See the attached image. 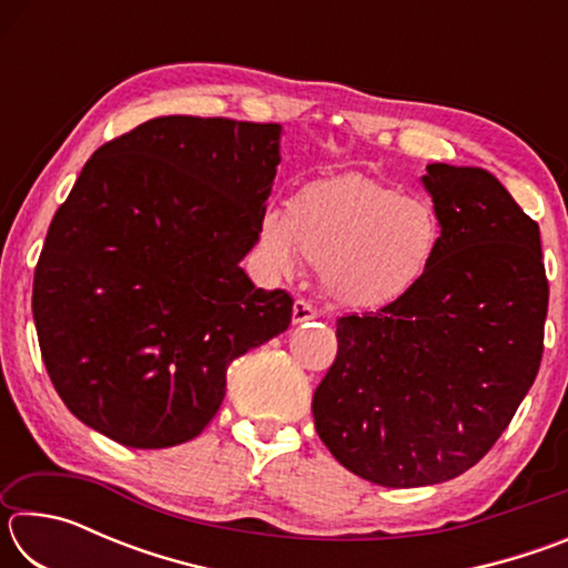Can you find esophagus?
Segmentation results:
<instances>
[{
	"mask_svg": "<svg viewBox=\"0 0 568 568\" xmlns=\"http://www.w3.org/2000/svg\"><path fill=\"white\" fill-rule=\"evenodd\" d=\"M318 318V311H315L313 303H307L305 297H297L293 305V323H305Z\"/></svg>",
	"mask_w": 568,
	"mask_h": 568,
	"instance_id": "esophagus-1",
	"label": "esophagus"
}]
</instances>
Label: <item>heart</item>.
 <instances>
[{
    "label": "heart",
    "mask_w": 568,
    "mask_h": 568,
    "mask_svg": "<svg viewBox=\"0 0 568 568\" xmlns=\"http://www.w3.org/2000/svg\"><path fill=\"white\" fill-rule=\"evenodd\" d=\"M444 223L428 197L365 175L307 182L285 217L267 213L257 250L275 273L291 275L297 255L318 267L325 295L373 311L400 301L434 267Z\"/></svg>",
    "instance_id": "1"
}]
</instances>
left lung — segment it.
I'll return each instance as SVG.
<instances>
[{
  "label": "left lung",
  "mask_w": 568,
  "mask_h": 568,
  "mask_svg": "<svg viewBox=\"0 0 568 568\" xmlns=\"http://www.w3.org/2000/svg\"><path fill=\"white\" fill-rule=\"evenodd\" d=\"M444 240L400 301L335 323L338 355L313 393L341 466L388 488L476 466L534 386L549 281L538 223L491 172L428 165Z\"/></svg>",
  "instance_id": "1"
}]
</instances>
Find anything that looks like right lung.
I'll use <instances>...</instances> for the list:
<instances>
[{
  "instance_id": "1",
  "label": "right lung",
  "mask_w": 568,
  "mask_h": 568,
  "mask_svg": "<svg viewBox=\"0 0 568 568\" xmlns=\"http://www.w3.org/2000/svg\"><path fill=\"white\" fill-rule=\"evenodd\" d=\"M281 124L170 114L94 152L32 285L42 361L84 426L130 448L203 434L227 365L293 318L240 261L257 243Z\"/></svg>"
}]
</instances>
